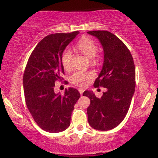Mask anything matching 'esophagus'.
<instances>
[{"label":"esophagus","instance_id":"34e87169","mask_svg":"<svg viewBox=\"0 0 158 158\" xmlns=\"http://www.w3.org/2000/svg\"><path fill=\"white\" fill-rule=\"evenodd\" d=\"M79 93H80L81 95H82V93H83V92H84V89L79 88Z\"/></svg>","mask_w":158,"mask_h":158}]
</instances>
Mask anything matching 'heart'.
Segmentation results:
<instances>
[{
	"instance_id": "b5f03b06",
	"label": "heart",
	"mask_w": 158,
	"mask_h": 158,
	"mask_svg": "<svg viewBox=\"0 0 158 158\" xmlns=\"http://www.w3.org/2000/svg\"><path fill=\"white\" fill-rule=\"evenodd\" d=\"M76 49L86 57L91 59L94 61L96 57V53L98 51V46L95 41L89 37H83L76 44ZM72 58L73 54L69 49L63 50L61 55V63L63 67L65 70H70L72 67ZM95 74L93 71H77L73 73L70 77L71 82L78 87H85L89 81L93 79Z\"/></svg>"
}]
</instances>
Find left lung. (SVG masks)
<instances>
[{"label": "left lung", "mask_w": 158, "mask_h": 158, "mask_svg": "<svg viewBox=\"0 0 158 158\" xmlns=\"http://www.w3.org/2000/svg\"><path fill=\"white\" fill-rule=\"evenodd\" d=\"M87 33L99 39L104 51L102 70L94 87L107 88L100 98L92 91L84 92V96L90 99L88 123L94 129L109 131L119 125L128 111L135 87L134 62L127 47L113 33L106 31Z\"/></svg>", "instance_id": "obj_1"}]
</instances>
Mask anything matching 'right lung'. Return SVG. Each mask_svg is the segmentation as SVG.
<instances>
[{
    "instance_id": "1",
    "label": "right lung",
    "mask_w": 158,
    "mask_h": 158,
    "mask_svg": "<svg viewBox=\"0 0 158 158\" xmlns=\"http://www.w3.org/2000/svg\"><path fill=\"white\" fill-rule=\"evenodd\" d=\"M79 33H53L44 38L30 55L23 74L25 103L34 121L44 131L59 133L66 130L71 113L80 97L77 89L69 87L63 95L55 94V82L63 79L61 55ZM67 84V81H64Z\"/></svg>"
}]
</instances>
